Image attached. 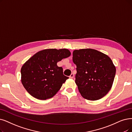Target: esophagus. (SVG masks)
<instances>
[{"label":"esophagus","instance_id":"34e87169","mask_svg":"<svg viewBox=\"0 0 132 132\" xmlns=\"http://www.w3.org/2000/svg\"><path fill=\"white\" fill-rule=\"evenodd\" d=\"M73 76H74V75H73V73H71V75H70L69 77L71 78H72L73 77Z\"/></svg>","mask_w":132,"mask_h":132}]
</instances>
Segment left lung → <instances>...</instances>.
Wrapping results in <instances>:
<instances>
[{"mask_svg": "<svg viewBox=\"0 0 132 132\" xmlns=\"http://www.w3.org/2000/svg\"><path fill=\"white\" fill-rule=\"evenodd\" d=\"M72 55L77 67L75 83L81 96L92 101L102 98L111 89L115 76L112 60L93 49L75 50Z\"/></svg>", "mask_w": 132, "mask_h": 132, "instance_id": "obj_1", "label": "left lung"}]
</instances>
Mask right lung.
<instances>
[{"label": "right lung", "mask_w": 132, "mask_h": 132, "mask_svg": "<svg viewBox=\"0 0 132 132\" xmlns=\"http://www.w3.org/2000/svg\"><path fill=\"white\" fill-rule=\"evenodd\" d=\"M67 49H48L37 52L21 68V81L31 96L39 100L50 98L56 94L69 77L57 63L69 57Z\"/></svg>", "instance_id": "add662e5"}]
</instances>
